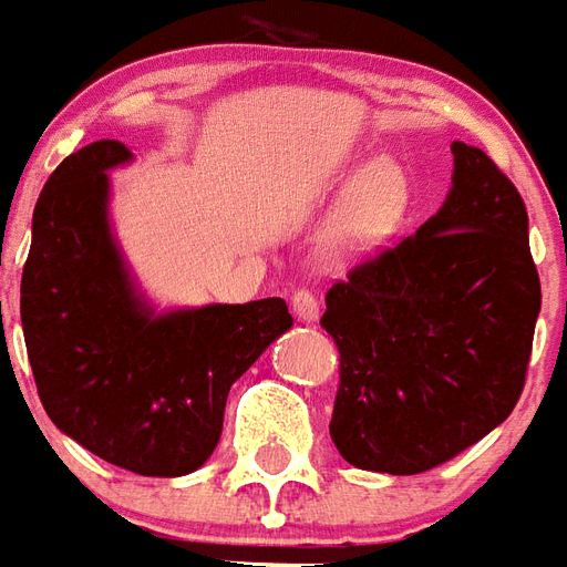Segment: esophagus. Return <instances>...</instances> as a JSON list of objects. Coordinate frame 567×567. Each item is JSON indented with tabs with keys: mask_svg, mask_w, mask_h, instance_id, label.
<instances>
[{
	"mask_svg": "<svg viewBox=\"0 0 567 567\" xmlns=\"http://www.w3.org/2000/svg\"><path fill=\"white\" fill-rule=\"evenodd\" d=\"M292 315L305 320V323H315L317 317H320V302H317V296L311 290H296L292 292Z\"/></svg>",
	"mask_w": 567,
	"mask_h": 567,
	"instance_id": "obj_1",
	"label": "esophagus"
}]
</instances>
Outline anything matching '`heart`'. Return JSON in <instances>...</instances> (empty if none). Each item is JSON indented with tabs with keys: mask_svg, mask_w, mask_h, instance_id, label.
I'll use <instances>...</instances> for the list:
<instances>
[{
	"mask_svg": "<svg viewBox=\"0 0 567 567\" xmlns=\"http://www.w3.org/2000/svg\"><path fill=\"white\" fill-rule=\"evenodd\" d=\"M409 200V179L396 162L369 164L344 195L323 231V250L332 259H348L379 247L400 223Z\"/></svg>",
	"mask_w": 567,
	"mask_h": 567,
	"instance_id": "b5f03b06",
	"label": "heart"
}]
</instances>
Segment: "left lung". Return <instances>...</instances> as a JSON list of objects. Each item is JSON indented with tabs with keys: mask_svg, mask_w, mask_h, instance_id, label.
Listing matches in <instances>:
<instances>
[{
	"mask_svg": "<svg viewBox=\"0 0 567 567\" xmlns=\"http://www.w3.org/2000/svg\"><path fill=\"white\" fill-rule=\"evenodd\" d=\"M443 207L332 284L320 327L339 344L329 436L360 470L445 464L519 403L540 277L525 200L483 148L452 143Z\"/></svg>",
	"mask_w": 567,
	"mask_h": 567,
	"instance_id": "left-lung-1",
	"label": "left lung"
}]
</instances>
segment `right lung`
I'll return each instance as SVG.
<instances>
[{"instance_id": "add662e5", "label": "right lung", "mask_w": 567, "mask_h": 567, "mask_svg": "<svg viewBox=\"0 0 567 567\" xmlns=\"http://www.w3.org/2000/svg\"><path fill=\"white\" fill-rule=\"evenodd\" d=\"M134 152L97 140L63 158L33 213L20 323L48 419L140 476H186L223 433L231 384L292 327L284 299L155 315L110 226V171Z\"/></svg>"}]
</instances>
